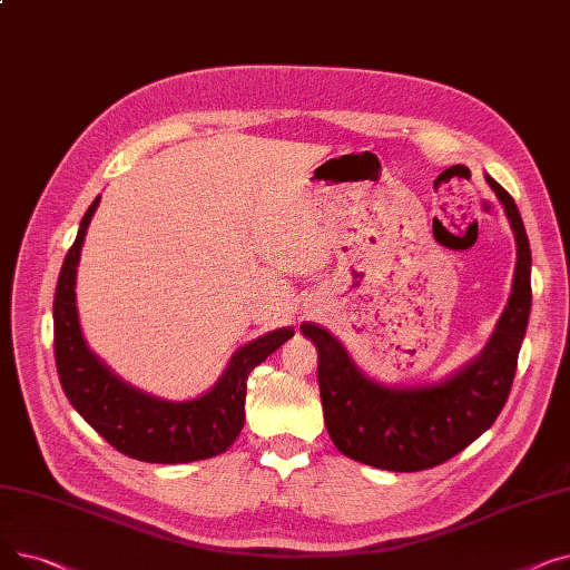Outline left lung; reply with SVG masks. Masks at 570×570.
<instances>
[{
	"label": "left lung",
	"instance_id": "1",
	"mask_svg": "<svg viewBox=\"0 0 570 570\" xmlns=\"http://www.w3.org/2000/svg\"><path fill=\"white\" fill-rule=\"evenodd\" d=\"M518 245L513 291L483 351L439 383L385 385L370 379L344 344L318 323L301 331L318 348L323 417L337 451L385 471H423L443 464L488 432L515 379L518 353L531 312V249L520 209L494 177Z\"/></svg>",
	"mask_w": 570,
	"mask_h": 570
}]
</instances>
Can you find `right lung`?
Masks as SVG:
<instances>
[{
	"mask_svg": "<svg viewBox=\"0 0 570 570\" xmlns=\"http://www.w3.org/2000/svg\"><path fill=\"white\" fill-rule=\"evenodd\" d=\"M99 200L101 196L87 207L55 288V363L65 395L112 448L134 460L185 464L222 455L245 425L247 376L269 353L291 340L295 331L291 325L279 327L239 346L219 381L194 400L173 402L155 397L119 379L87 346L76 307L80 249Z\"/></svg>",
	"mask_w": 570,
	"mask_h": 570,
	"instance_id": "obj_1",
	"label": "right lung"
}]
</instances>
